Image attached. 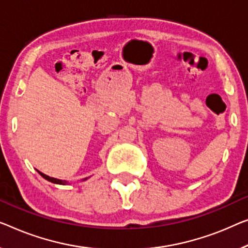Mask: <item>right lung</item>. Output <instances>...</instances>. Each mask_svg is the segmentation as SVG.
Returning <instances> with one entry per match:
<instances>
[{
	"mask_svg": "<svg viewBox=\"0 0 248 248\" xmlns=\"http://www.w3.org/2000/svg\"><path fill=\"white\" fill-rule=\"evenodd\" d=\"M36 171H38L40 175H41L44 179H46L47 182H51V183H53V184H58V185H68L69 183L66 182V180H62V179H58V178H53V177H50V176H47V175H46V173H43V172H41V171H39L38 169H36ZM88 178H84V179H82V180H87Z\"/></svg>",
	"mask_w": 248,
	"mask_h": 248,
	"instance_id": "add662e5",
	"label": "right lung"
}]
</instances>
